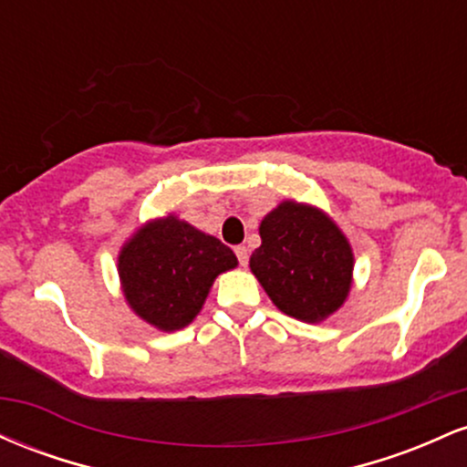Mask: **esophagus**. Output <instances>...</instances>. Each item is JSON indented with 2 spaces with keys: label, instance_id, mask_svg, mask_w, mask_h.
I'll return each mask as SVG.
<instances>
[{
  "label": "esophagus",
  "instance_id": "1",
  "mask_svg": "<svg viewBox=\"0 0 467 467\" xmlns=\"http://www.w3.org/2000/svg\"><path fill=\"white\" fill-rule=\"evenodd\" d=\"M234 254H237V259H239V265H248V259H250V252H248V248H245V245H237V248H234Z\"/></svg>",
  "mask_w": 467,
  "mask_h": 467
}]
</instances>
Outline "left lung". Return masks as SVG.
Masks as SVG:
<instances>
[{"label":"left lung","instance_id":"1","mask_svg":"<svg viewBox=\"0 0 467 467\" xmlns=\"http://www.w3.org/2000/svg\"><path fill=\"white\" fill-rule=\"evenodd\" d=\"M250 270L281 312L305 323L334 314L351 289L349 241L312 206L283 202L261 222Z\"/></svg>","mask_w":467,"mask_h":467}]
</instances>
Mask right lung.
Instances as JSON below:
<instances>
[{
    "instance_id": "add662e5",
    "label": "right lung",
    "mask_w": 467,
    "mask_h": 467,
    "mask_svg": "<svg viewBox=\"0 0 467 467\" xmlns=\"http://www.w3.org/2000/svg\"><path fill=\"white\" fill-rule=\"evenodd\" d=\"M234 265L228 245L173 215L144 226L118 256L127 303L162 331L189 325L215 276Z\"/></svg>"
}]
</instances>
